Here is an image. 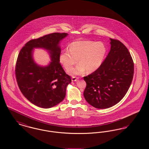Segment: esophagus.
I'll return each instance as SVG.
<instances>
[{
  "label": "esophagus",
  "mask_w": 149,
  "mask_h": 149,
  "mask_svg": "<svg viewBox=\"0 0 149 149\" xmlns=\"http://www.w3.org/2000/svg\"><path fill=\"white\" fill-rule=\"evenodd\" d=\"M78 77H72L71 78V80L72 81H77L78 79Z\"/></svg>",
  "instance_id": "34e87169"
}]
</instances>
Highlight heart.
<instances>
[{"label":"heart","instance_id":"obj_1","mask_svg":"<svg viewBox=\"0 0 149 149\" xmlns=\"http://www.w3.org/2000/svg\"><path fill=\"white\" fill-rule=\"evenodd\" d=\"M107 48L102 42L90 40L76 41L71 43L69 50H63L59 60L66 70H69L77 62L80 63L69 72L71 75H80L97 70L102 64L106 55Z\"/></svg>","mask_w":149,"mask_h":149}]
</instances>
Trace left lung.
<instances>
[{
    "mask_svg": "<svg viewBox=\"0 0 149 149\" xmlns=\"http://www.w3.org/2000/svg\"><path fill=\"white\" fill-rule=\"evenodd\" d=\"M111 50L99 68L84 77V97L99 109L113 106L127 92L132 83L134 64L127 47L119 40L110 38Z\"/></svg>",
    "mask_w": 149,
    "mask_h": 149,
    "instance_id": "1",
    "label": "left lung"
}]
</instances>
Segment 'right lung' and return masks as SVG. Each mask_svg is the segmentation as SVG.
I'll return each mask as SVG.
<instances>
[{
  "label": "right lung",
  "instance_id": "right-lung-1",
  "mask_svg": "<svg viewBox=\"0 0 149 149\" xmlns=\"http://www.w3.org/2000/svg\"><path fill=\"white\" fill-rule=\"evenodd\" d=\"M66 33H52L26 43L17 57L15 73L18 87L23 95L37 106L49 108L62 102L66 86L71 82L60 63V41ZM34 47L49 51L52 61L46 67L37 65L32 58Z\"/></svg>",
  "mask_w": 149,
  "mask_h": 149
}]
</instances>
